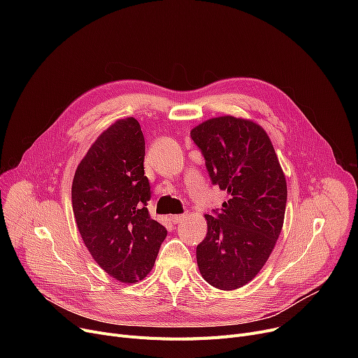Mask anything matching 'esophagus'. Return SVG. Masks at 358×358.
Listing matches in <instances>:
<instances>
[{
  "mask_svg": "<svg viewBox=\"0 0 358 358\" xmlns=\"http://www.w3.org/2000/svg\"><path fill=\"white\" fill-rule=\"evenodd\" d=\"M184 215H173V216H169V219H171V222L173 223H180V222H182L184 220Z\"/></svg>",
  "mask_w": 358,
  "mask_h": 358,
  "instance_id": "1",
  "label": "esophagus"
}]
</instances>
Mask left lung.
<instances>
[{
	"mask_svg": "<svg viewBox=\"0 0 358 358\" xmlns=\"http://www.w3.org/2000/svg\"><path fill=\"white\" fill-rule=\"evenodd\" d=\"M213 184L228 200L204 215L208 234L197 245L201 277L216 289L235 290L266 266L285 222L287 182L264 127L250 119L219 116L190 131Z\"/></svg>",
	"mask_w": 358,
	"mask_h": 358,
	"instance_id": "left-lung-1",
	"label": "left lung"
}]
</instances>
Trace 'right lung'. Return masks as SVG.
<instances>
[{
	"label": "right lung",
	"instance_id": "1",
	"mask_svg": "<svg viewBox=\"0 0 358 358\" xmlns=\"http://www.w3.org/2000/svg\"><path fill=\"white\" fill-rule=\"evenodd\" d=\"M145 139L135 117L119 119L96 139L72 181V210L94 261L115 280L135 285L152 270L166 229L145 208Z\"/></svg>",
	"mask_w": 358,
	"mask_h": 358
}]
</instances>
